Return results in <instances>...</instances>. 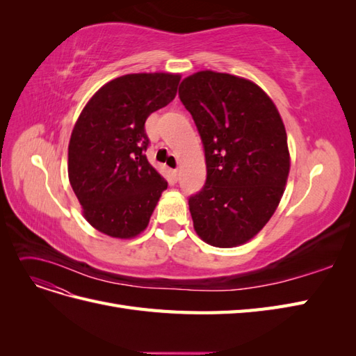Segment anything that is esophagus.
Returning a JSON list of instances; mask_svg holds the SVG:
<instances>
[{"mask_svg": "<svg viewBox=\"0 0 356 356\" xmlns=\"http://www.w3.org/2000/svg\"><path fill=\"white\" fill-rule=\"evenodd\" d=\"M172 175H174V178H175V179H178V177H179V170H178V169H174V170H172Z\"/></svg>", "mask_w": 356, "mask_h": 356, "instance_id": "obj_1", "label": "esophagus"}]
</instances>
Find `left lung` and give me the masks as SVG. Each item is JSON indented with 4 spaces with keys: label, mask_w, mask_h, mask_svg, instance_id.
Wrapping results in <instances>:
<instances>
[{
    "label": "left lung",
    "mask_w": 356,
    "mask_h": 356,
    "mask_svg": "<svg viewBox=\"0 0 356 356\" xmlns=\"http://www.w3.org/2000/svg\"><path fill=\"white\" fill-rule=\"evenodd\" d=\"M179 99L199 131L207 181L190 196L196 233L218 248L238 246L260 232L284 195L289 152L272 99L246 79L200 71L184 79Z\"/></svg>",
    "instance_id": "8db88e82"
}]
</instances>
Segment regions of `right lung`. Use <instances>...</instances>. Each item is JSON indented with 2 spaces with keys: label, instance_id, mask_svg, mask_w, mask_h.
<instances>
[{
  "label": "right lung",
  "instance_id": "right-lung-1",
  "mask_svg": "<svg viewBox=\"0 0 356 356\" xmlns=\"http://www.w3.org/2000/svg\"><path fill=\"white\" fill-rule=\"evenodd\" d=\"M181 75L127 74L96 92L75 123L68 177L96 230L131 239L144 232L168 182L148 163V115L174 101Z\"/></svg>",
  "mask_w": 356,
  "mask_h": 356
}]
</instances>
